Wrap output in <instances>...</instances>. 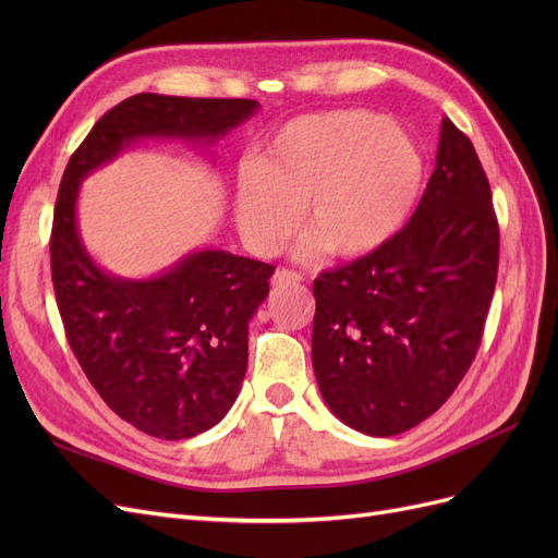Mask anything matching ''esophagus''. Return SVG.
Returning <instances> with one entry per match:
<instances>
[{
    "label": "esophagus",
    "mask_w": 558,
    "mask_h": 558,
    "mask_svg": "<svg viewBox=\"0 0 558 558\" xmlns=\"http://www.w3.org/2000/svg\"><path fill=\"white\" fill-rule=\"evenodd\" d=\"M302 277L298 272H291V269H277L272 275V286H289V283H300Z\"/></svg>",
    "instance_id": "esophagus-1"
}]
</instances>
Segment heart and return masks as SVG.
I'll use <instances>...</instances> for the list:
<instances>
[{"mask_svg":"<svg viewBox=\"0 0 558 558\" xmlns=\"http://www.w3.org/2000/svg\"><path fill=\"white\" fill-rule=\"evenodd\" d=\"M426 185L416 142L384 116L351 109L302 116L269 140L263 162L244 160L234 177V221L258 256H272L307 226L300 256L330 251L367 258L391 244Z\"/></svg>","mask_w":558,"mask_h":558,"instance_id":"b5f03b06","label":"heart"}]
</instances>
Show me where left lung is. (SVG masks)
I'll list each match as a JSON object with an SVG mask.
<instances>
[{"instance_id": "obj_1", "label": "left lung", "mask_w": 558, "mask_h": 558, "mask_svg": "<svg viewBox=\"0 0 558 558\" xmlns=\"http://www.w3.org/2000/svg\"><path fill=\"white\" fill-rule=\"evenodd\" d=\"M498 221L475 146L442 118L426 193L398 238L314 281L318 391L349 428L391 437L435 414L480 349Z\"/></svg>"}]
</instances>
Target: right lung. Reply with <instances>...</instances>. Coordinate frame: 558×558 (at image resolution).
I'll list each match as a JSON object with an SVG mask.
<instances>
[{
    "label": "right lung",
    "instance_id": "right-lung-1",
    "mask_svg": "<svg viewBox=\"0 0 558 558\" xmlns=\"http://www.w3.org/2000/svg\"><path fill=\"white\" fill-rule=\"evenodd\" d=\"M256 99L140 93L107 111L62 174L50 234V272L66 340L109 408L160 440L214 428L240 396L248 320L269 293L275 267L195 248L165 272H107L78 232L81 181L146 140L211 146L256 113Z\"/></svg>",
    "mask_w": 558,
    "mask_h": 558
}]
</instances>
